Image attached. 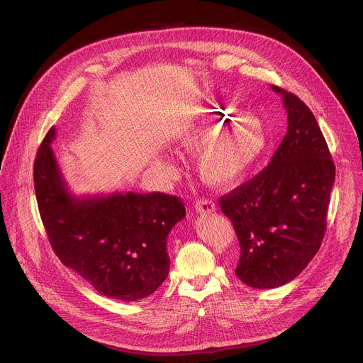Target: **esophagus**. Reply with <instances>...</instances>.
I'll return each mask as SVG.
<instances>
[{
  "label": "esophagus",
  "mask_w": 363,
  "mask_h": 363,
  "mask_svg": "<svg viewBox=\"0 0 363 363\" xmlns=\"http://www.w3.org/2000/svg\"><path fill=\"white\" fill-rule=\"evenodd\" d=\"M194 208L198 214H210V213H214L217 210V206L213 201H208V199H199L195 202Z\"/></svg>",
  "instance_id": "esophagus-1"
}]
</instances>
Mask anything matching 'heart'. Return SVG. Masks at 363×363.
Segmentation results:
<instances>
[{
  "mask_svg": "<svg viewBox=\"0 0 363 363\" xmlns=\"http://www.w3.org/2000/svg\"><path fill=\"white\" fill-rule=\"evenodd\" d=\"M171 140L179 152L201 150L198 172L202 181L225 189L238 185L262 160L269 132L260 119L216 108L182 125Z\"/></svg>",
  "mask_w": 363,
  "mask_h": 363,
  "instance_id": "heart-1",
  "label": "heart"
}]
</instances>
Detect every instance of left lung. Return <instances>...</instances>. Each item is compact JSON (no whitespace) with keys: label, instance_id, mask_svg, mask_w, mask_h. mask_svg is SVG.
I'll list each match as a JSON object with an SVG mask.
<instances>
[{"label":"left lung","instance_id":"obj_1","mask_svg":"<svg viewBox=\"0 0 363 363\" xmlns=\"http://www.w3.org/2000/svg\"><path fill=\"white\" fill-rule=\"evenodd\" d=\"M281 94L287 133L267 168L220 198L241 255L237 277L254 289H276L297 277L320 248L335 164L315 115L293 93Z\"/></svg>","mask_w":363,"mask_h":363}]
</instances>
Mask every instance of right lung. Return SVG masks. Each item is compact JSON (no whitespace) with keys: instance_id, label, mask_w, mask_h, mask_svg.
Segmentation results:
<instances>
[{"instance_id":"add662e5","label":"right lung","mask_w":363,"mask_h":363,"mask_svg":"<svg viewBox=\"0 0 363 363\" xmlns=\"http://www.w3.org/2000/svg\"><path fill=\"white\" fill-rule=\"evenodd\" d=\"M51 128L34 161L41 221L60 262L97 293L123 301L147 297L168 277L167 240L185 217L181 199L161 192L76 196L51 147Z\"/></svg>"}]
</instances>
